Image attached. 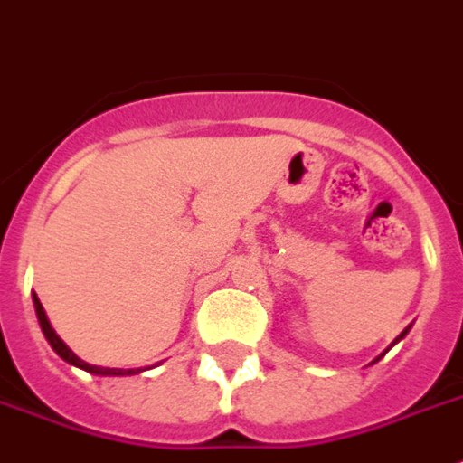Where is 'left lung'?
<instances>
[{
    "instance_id": "left-lung-1",
    "label": "left lung",
    "mask_w": 463,
    "mask_h": 463,
    "mask_svg": "<svg viewBox=\"0 0 463 463\" xmlns=\"http://www.w3.org/2000/svg\"><path fill=\"white\" fill-rule=\"evenodd\" d=\"M409 327H411V325H409ZM409 327H407V330H404V332H402V335H399L397 340L392 342V345H389V347H394V345H397V342H399V340H404V335H407V332H409ZM389 347H387V349H389ZM387 349H384V352H387ZM384 352H382V354H384ZM382 354H379V357H382ZM379 357H377V359H374V362H379ZM374 362H372V364H374Z\"/></svg>"
}]
</instances>
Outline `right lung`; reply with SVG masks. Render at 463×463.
<instances>
[{"label":"right lung","mask_w":463,"mask_h":463,"mask_svg":"<svg viewBox=\"0 0 463 463\" xmlns=\"http://www.w3.org/2000/svg\"><path fill=\"white\" fill-rule=\"evenodd\" d=\"M34 310H36V320H39V327H42V332H44L46 342H49L56 354L64 359V362H69V364L84 369V372H89V374H99V377H131V374H138V372H143V369L96 367V364H89V362H84L81 357H76L74 352L66 347V342L61 340L59 335H56L54 327H52V322H49V317H46L44 307H42V302H39V298H36V295H34Z\"/></svg>","instance_id":"obj_1"}]
</instances>
